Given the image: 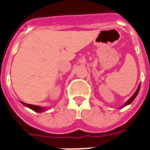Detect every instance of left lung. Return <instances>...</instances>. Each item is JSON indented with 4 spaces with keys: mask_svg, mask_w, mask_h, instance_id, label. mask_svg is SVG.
Segmentation results:
<instances>
[{
    "mask_svg": "<svg viewBox=\"0 0 150 150\" xmlns=\"http://www.w3.org/2000/svg\"><path fill=\"white\" fill-rule=\"evenodd\" d=\"M139 89H140V84L138 85V89L136 90V92H134V95H133L132 96H131V97H130V99H129V100H127V102H126V103H125L122 106V107H121V108H124L125 106H127V105H128V104H130V103H132L133 101H134V100L135 98H136V96H137V95H138V92H139Z\"/></svg>",
    "mask_w": 150,
    "mask_h": 150,
    "instance_id": "1",
    "label": "left lung"
}]
</instances>
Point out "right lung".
I'll return each mask as SVG.
<instances>
[{"instance_id": "1", "label": "right lung", "mask_w": 150, "mask_h": 150, "mask_svg": "<svg viewBox=\"0 0 150 150\" xmlns=\"http://www.w3.org/2000/svg\"><path fill=\"white\" fill-rule=\"evenodd\" d=\"M20 102H21V101H20ZM21 103H23V105H25L26 107H28V108H31V110H33V111H36V112H42V111H46L45 108H42V107H39V106L36 105H32V104H28V103H23V102H21Z\"/></svg>"}]
</instances>
